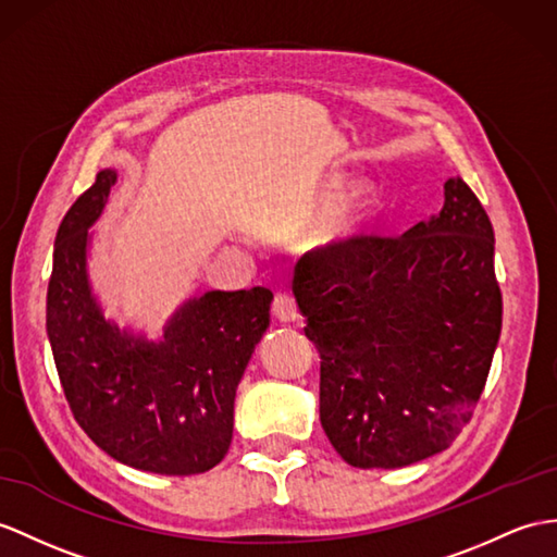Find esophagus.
Segmentation results:
<instances>
[{
    "instance_id": "34e87169",
    "label": "esophagus",
    "mask_w": 557,
    "mask_h": 557,
    "mask_svg": "<svg viewBox=\"0 0 557 557\" xmlns=\"http://www.w3.org/2000/svg\"><path fill=\"white\" fill-rule=\"evenodd\" d=\"M271 311L281 323H293L300 319V311H297V302L290 293H278L274 297V305H271Z\"/></svg>"
}]
</instances>
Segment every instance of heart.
I'll list each match as a JSON object with an SVG mask.
<instances>
[{
  "instance_id": "b5f03b06",
  "label": "heart",
  "mask_w": 557,
  "mask_h": 557,
  "mask_svg": "<svg viewBox=\"0 0 557 557\" xmlns=\"http://www.w3.org/2000/svg\"><path fill=\"white\" fill-rule=\"evenodd\" d=\"M347 180L335 174L325 180L314 196V210H329L317 226L311 228L309 240L319 250H337L357 240L371 226L377 210V194L371 184H357L345 194Z\"/></svg>"
}]
</instances>
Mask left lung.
Instances as JSON below:
<instances>
[{
    "mask_svg": "<svg viewBox=\"0 0 557 557\" xmlns=\"http://www.w3.org/2000/svg\"><path fill=\"white\" fill-rule=\"evenodd\" d=\"M293 295L321 357V425L349 466L404 468L458 437L504 314L494 228L460 176L401 238L359 236L302 257Z\"/></svg>",
    "mask_w": 557,
    "mask_h": 557,
    "instance_id": "1",
    "label": "left lung"
}]
</instances>
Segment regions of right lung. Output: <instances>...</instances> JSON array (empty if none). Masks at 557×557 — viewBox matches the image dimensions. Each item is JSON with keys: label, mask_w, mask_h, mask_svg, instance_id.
Returning <instances> with one entry per match:
<instances>
[{"label": "right lung", "mask_w": 557, "mask_h": 557, "mask_svg": "<svg viewBox=\"0 0 557 557\" xmlns=\"http://www.w3.org/2000/svg\"><path fill=\"white\" fill-rule=\"evenodd\" d=\"M115 182V170H101L59 226L47 290L53 361L79 428L108 456L156 474L206 472L232 444L236 387L269 329L274 293L191 297L160 341L120 329L103 314L87 269L89 228Z\"/></svg>", "instance_id": "right-lung-1"}]
</instances>
